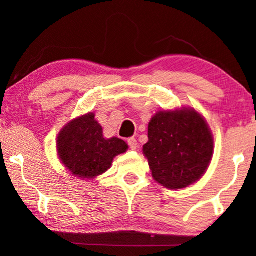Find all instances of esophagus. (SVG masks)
Here are the masks:
<instances>
[{
  "instance_id": "esophagus-1",
  "label": "esophagus",
  "mask_w": 256,
  "mask_h": 256,
  "mask_svg": "<svg viewBox=\"0 0 256 256\" xmlns=\"http://www.w3.org/2000/svg\"><path fill=\"white\" fill-rule=\"evenodd\" d=\"M127 142H128V146H129V148H130L132 150H136V148H138V141H136V138H128L127 140Z\"/></svg>"
}]
</instances>
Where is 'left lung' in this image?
Masks as SVG:
<instances>
[{
    "instance_id": "obj_1",
    "label": "left lung",
    "mask_w": 256,
    "mask_h": 256,
    "mask_svg": "<svg viewBox=\"0 0 256 256\" xmlns=\"http://www.w3.org/2000/svg\"><path fill=\"white\" fill-rule=\"evenodd\" d=\"M143 154L152 177L171 190L184 188L200 180L213 156V136L194 110L157 112L148 126Z\"/></svg>"
}]
</instances>
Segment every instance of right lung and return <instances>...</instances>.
Wrapping results in <instances>:
<instances>
[{"mask_svg": "<svg viewBox=\"0 0 256 256\" xmlns=\"http://www.w3.org/2000/svg\"><path fill=\"white\" fill-rule=\"evenodd\" d=\"M93 113L76 118L59 132V158L73 176L93 180L110 169L114 157L127 152V143L118 138H104L102 127Z\"/></svg>", "mask_w": 256, "mask_h": 256, "instance_id": "add662e5", "label": "right lung"}]
</instances>
